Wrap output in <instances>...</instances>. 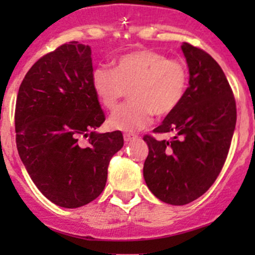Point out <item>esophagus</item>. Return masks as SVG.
Returning a JSON list of instances; mask_svg holds the SVG:
<instances>
[{"instance_id":"1","label":"esophagus","mask_w":255,"mask_h":255,"mask_svg":"<svg viewBox=\"0 0 255 255\" xmlns=\"http://www.w3.org/2000/svg\"><path fill=\"white\" fill-rule=\"evenodd\" d=\"M137 137V135H134V134H130V133H125V134H123V139H125V142H130V140L132 139H134V138Z\"/></svg>"}]
</instances>
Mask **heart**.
Segmentation results:
<instances>
[{
    "instance_id": "b5f03b06",
    "label": "heart",
    "mask_w": 255,
    "mask_h": 255,
    "mask_svg": "<svg viewBox=\"0 0 255 255\" xmlns=\"http://www.w3.org/2000/svg\"><path fill=\"white\" fill-rule=\"evenodd\" d=\"M102 106L113 111L129 90L130 100L109 120L112 129L133 132L146 127L153 113L171 115L186 95L189 71L182 61L153 50H134L115 61V69L100 66L91 76Z\"/></svg>"
}]
</instances>
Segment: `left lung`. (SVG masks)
I'll return each mask as SVG.
<instances>
[{"instance_id":"8db88e82","label":"left lung","mask_w":255,"mask_h":255,"mask_svg":"<svg viewBox=\"0 0 255 255\" xmlns=\"http://www.w3.org/2000/svg\"><path fill=\"white\" fill-rule=\"evenodd\" d=\"M189 87L180 106L166 116L156 134L144 135L149 153L143 175L154 196L181 206L205 194L222 170L237 121L235 95L217 61L202 49L182 44Z\"/></svg>"}]
</instances>
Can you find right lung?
<instances>
[{
	"label": "right lung",
	"instance_id": "obj_1",
	"mask_svg": "<svg viewBox=\"0 0 255 255\" xmlns=\"http://www.w3.org/2000/svg\"><path fill=\"white\" fill-rule=\"evenodd\" d=\"M92 73L91 48L73 40L35 61L18 90V154L38 190L61 207L99 197L110 160L123 146L120 130L95 132L106 117Z\"/></svg>",
	"mask_w": 255,
	"mask_h": 255
}]
</instances>
